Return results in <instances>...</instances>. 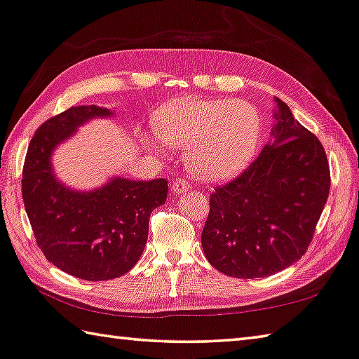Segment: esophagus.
Returning <instances> with one entry per match:
<instances>
[{"mask_svg": "<svg viewBox=\"0 0 359 359\" xmlns=\"http://www.w3.org/2000/svg\"><path fill=\"white\" fill-rule=\"evenodd\" d=\"M171 190H172L174 194H182V193H185V191L190 190V185H188V182L184 180V179H175L172 182Z\"/></svg>", "mask_w": 359, "mask_h": 359, "instance_id": "obj_1", "label": "esophagus"}]
</instances>
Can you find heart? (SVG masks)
<instances>
[{"label": "heart", "mask_w": 359, "mask_h": 359, "mask_svg": "<svg viewBox=\"0 0 359 359\" xmlns=\"http://www.w3.org/2000/svg\"><path fill=\"white\" fill-rule=\"evenodd\" d=\"M154 128L163 142L185 149V161L198 179L222 182L238 175L257 151L261 118L242 100L180 98L158 109ZM150 150L158 145L144 139Z\"/></svg>", "instance_id": "1"}]
</instances>
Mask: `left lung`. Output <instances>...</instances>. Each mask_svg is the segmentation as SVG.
<instances>
[{
  "label": "left lung",
  "instance_id": "left-lung-1",
  "mask_svg": "<svg viewBox=\"0 0 359 359\" xmlns=\"http://www.w3.org/2000/svg\"><path fill=\"white\" fill-rule=\"evenodd\" d=\"M274 102L269 142L238 179L210 196L203 250L229 277H267L301 259L330 194L323 145L282 100Z\"/></svg>",
  "mask_w": 359,
  "mask_h": 359
}]
</instances>
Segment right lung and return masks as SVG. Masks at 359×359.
I'll return each instance as SVG.
<instances>
[{
    "label": "right lung",
    "mask_w": 359,
    "mask_h": 359,
    "mask_svg": "<svg viewBox=\"0 0 359 359\" xmlns=\"http://www.w3.org/2000/svg\"><path fill=\"white\" fill-rule=\"evenodd\" d=\"M101 106H72L48 118L28 145L22 196L36 242L53 266L90 282L111 280L137 263L149 218L166 203L168 182L114 175L93 190H77L57 177L52 156L95 118H112Z\"/></svg>",
    "instance_id": "right-lung-1"
}]
</instances>
